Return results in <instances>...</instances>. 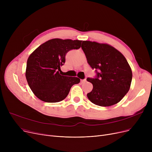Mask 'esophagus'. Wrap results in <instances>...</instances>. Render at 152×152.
Returning <instances> with one entry per match:
<instances>
[{"instance_id": "34e87169", "label": "esophagus", "mask_w": 152, "mask_h": 152, "mask_svg": "<svg viewBox=\"0 0 152 152\" xmlns=\"http://www.w3.org/2000/svg\"><path fill=\"white\" fill-rule=\"evenodd\" d=\"M86 79H83V80H81V83H86Z\"/></svg>"}]
</instances>
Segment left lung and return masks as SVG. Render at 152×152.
Segmentation results:
<instances>
[{
    "mask_svg": "<svg viewBox=\"0 0 152 152\" xmlns=\"http://www.w3.org/2000/svg\"><path fill=\"white\" fill-rule=\"evenodd\" d=\"M81 48L87 63L96 72L95 77L87 79L93 85L87 97L101 107L116 104L130 89L132 73L128 62L120 52L108 44L86 41H83Z\"/></svg>",
    "mask_w": 152,
    "mask_h": 152,
    "instance_id": "left-lung-1",
    "label": "left lung"
}]
</instances>
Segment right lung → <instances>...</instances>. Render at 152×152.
I'll return each instance as SVG.
<instances>
[{"mask_svg":"<svg viewBox=\"0 0 152 152\" xmlns=\"http://www.w3.org/2000/svg\"><path fill=\"white\" fill-rule=\"evenodd\" d=\"M82 41L53 39L38 47L29 57L26 78L31 91L42 101L55 103L65 99L71 87L80 82L77 77L60 75L68 52L81 47Z\"/></svg>","mask_w":152,"mask_h":152,"instance_id":"1","label":"right lung"}]
</instances>
